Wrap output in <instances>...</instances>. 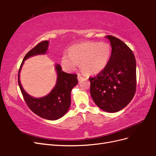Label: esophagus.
Instances as JSON below:
<instances>
[{
  "mask_svg": "<svg viewBox=\"0 0 156 156\" xmlns=\"http://www.w3.org/2000/svg\"><path fill=\"white\" fill-rule=\"evenodd\" d=\"M77 79H78V81H81V80H82L83 78V77L81 76V75L79 74V75H78V76H77Z\"/></svg>",
  "mask_w": 156,
  "mask_h": 156,
  "instance_id": "obj_1",
  "label": "esophagus"
}]
</instances>
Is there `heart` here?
I'll use <instances>...</instances> for the list:
<instances>
[{"mask_svg":"<svg viewBox=\"0 0 156 156\" xmlns=\"http://www.w3.org/2000/svg\"><path fill=\"white\" fill-rule=\"evenodd\" d=\"M111 53L105 42L86 41L74 45L62 57V66L67 71H73L80 62V68L87 75H96L105 68Z\"/></svg>","mask_w":156,"mask_h":156,"instance_id":"b5f03b06","label":"heart"}]
</instances>
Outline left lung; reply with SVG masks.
<instances>
[{"instance_id":"8db88e82","label":"left lung","mask_w":156,"mask_h":156,"mask_svg":"<svg viewBox=\"0 0 156 156\" xmlns=\"http://www.w3.org/2000/svg\"><path fill=\"white\" fill-rule=\"evenodd\" d=\"M112 51L109 60L96 76L90 77V95L101 109L116 112L129 104L136 90V60L125 43L107 36Z\"/></svg>"}]
</instances>
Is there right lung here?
Here are the masks:
<instances>
[{
	"instance_id": "1",
	"label": "right lung",
	"mask_w": 156,
	"mask_h": 156,
	"mask_svg": "<svg viewBox=\"0 0 156 156\" xmlns=\"http://www.w3.org/2000/svg\"><path fill=\"white\" fill-rule=\"evenodd\" d=\"M49 44V41H43L28 52L19 70L18 84L27 105L33 112L43 119L56 120L62 117L69 109L71 104V91L78 83L77 75L63 72L60 65L56 64L55 67L57 78L55 86L49 94L41 98H34L29 95L23 89L20 81V72L25 61L31 56L46 54Z\"/></svg>"
}]
</instances>
